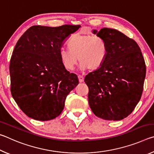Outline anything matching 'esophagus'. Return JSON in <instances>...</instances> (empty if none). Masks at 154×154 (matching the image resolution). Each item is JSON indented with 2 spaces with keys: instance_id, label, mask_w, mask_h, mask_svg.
Listing matches in <instances>:
<instances>
[{
  "instance_id": "obj_1",
  "label": "esophagus",
  "mask_w": 154,
  "mask_h": 154,
  "mask_svg": "<svg viewBox=\"0 0 154 154\" xmlns=\"http://www.w3.org/2000/svg\"><path fill=\"white\" fill-rule=\"evenodd\" d=\"M78 78H79V81L80 83H82L83 82V81H84V78H83V77L82 76V75H79V76H78Z\"/></svg>"
}]
</instances>
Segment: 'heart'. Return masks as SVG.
<instances>
[{"label":"heart","instance_id":"1","mask_svg":"<svg viewBox=\"0 0 154 154\" xmlns=\"http://www.w3.org/2000/svg\"><path fill=\"white\" fill-rule=\"evenodd\" d=\"M67 45L69 48L59 49V58L62 66L68 71L73 70L78 60L82 69L96 71L102 66L108 55L106 41L92 34L75 33L69 38Z\"/></svg>","mask_w":154,"mask_h":154}]
</instances>
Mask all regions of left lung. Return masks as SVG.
<instances>
[{
  "mask_svg": "<svg viewBox=\"0 0 154 154\" xmlns=\"http://www.w3.org/2000/svg\"><path fill=\"white\" fill-rule=\"evenodd\" d=\"M93 32L108 45V55L100 69L85 77L88 102L96 116L121 120L132 113L143 90L146 66L136 41L119 31L104 28Z\"/></svg>",
  "mask_w": 154,
  "mask_h": 154,
  "instance_id": "8db88e82",
  "label": "left lung"
}]
</instances>
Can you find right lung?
Instances as JSON below:
<instances>
[{
	"instance_id": "right-lung-1",
	"label": "right lung",
	"mask_w": 154,
	"mask_h": 154,
	"mask_svg": "<svg viewBox=\"0 0 154 154\" xmlns=\"http://www.w3.org/2000/svg\"><path fill=\"white\" fill-rule=\"evenodd\" d=\"M79 25L33 26L15 45L9 64L11 93L29 118L48 121L61 114L67 95L79 84L77 75L64 69L59 49Z\"/></svg>"
}]
</instances>
